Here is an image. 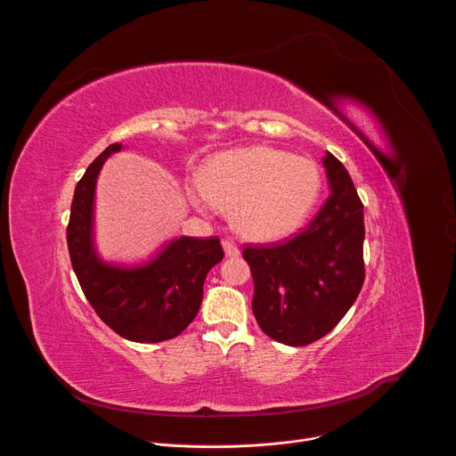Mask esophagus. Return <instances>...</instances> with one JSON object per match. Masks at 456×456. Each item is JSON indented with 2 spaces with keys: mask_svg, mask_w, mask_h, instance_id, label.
<instances>
[{
  "mask_svg": "<svg viewBox=\"0 0 456 456\" xmlns=\"http://www.w3.org/2000/svg\"><path fill=\"white\" fill-rule=\"evenodd\" d=\"M222 245H224V250H225V256H227V257H236V256H240V248H238V245H236L234 241L224 240Z\"/></svg>",
  "mask_w": 456,
  "mask_h": 456,
  "instance_id": "esophagus-1",
  "label": "esophagus"
}]
</instances>
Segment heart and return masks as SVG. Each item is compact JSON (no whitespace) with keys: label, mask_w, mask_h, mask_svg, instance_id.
Instances as JSON below:
<instances>
[{"label":"heart","mask_w":456,"mask_h":456,"mask_svg":"<svg viewBox=\"0 0 456 456\" xmlns=\"http://www.w3.org/2000/svg\"><path fill=\"white\" fill-rule=\"evenodd\" d=\"M321 189L317 166L269 146H250L213 157L187 187L191 206L209 215L229 209L231 225L254 241H273L296 231L314 209Z\"/></svg>","instance_id":"obj_1"}]
</instances>
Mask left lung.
Returning a JSON list of instances; mask_svg holds the SVG:
<instances>
[{"mask_svg":"<svg viewBox=\"0 0 456 456\" xmlns=\"http://www.w3.org/2000/svg\"><path fill=\"white\" fill-rule=\"evenodd\" d=\"M330 197L292 240L248 245L254 280L252 312L269 338L305 346L327 336L345 317L364 283V215L346 167L322 157Z\"/></svg>","mask_w":456,"mask_h":456,"instance_id":"1","label":"left lung"}]
</instances>
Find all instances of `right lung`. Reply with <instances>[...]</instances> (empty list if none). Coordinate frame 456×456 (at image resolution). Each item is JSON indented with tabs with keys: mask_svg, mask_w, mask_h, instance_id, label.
<instances>
[{
	"mask_svg": "<svg viewBox=\"0 0 456 456\" xmlns=\"http://www.w3.org/2000/svg\"><path fill=\"white\" fill-rule=\"evenodd\" d=\"M122 150L108 146L77 182L67 229L69 252L79 285L97 315L120 338L160 343L182 334L197 317L208 273L224 259L218 238L180 236L137 265L110 264L94 240L95 185L106 159Z\"/></svg>",
	"mask_w": 456,
	"mask_h": 456,
	"instance_id": "right-lung-1",
	"label": "right lung"
}]
</instances>
